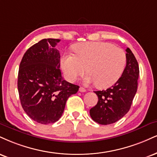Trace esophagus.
<instances>
[{
	"instance_id": "esophagus-1",
	"label": "esophagus",
	"mask_w": 157,
	"mask_h": 157,
	"mask_svg": "<svg viewBox=\"0 0 157 157\" xmlns=\"http://www.w3.org/2000/svg\"><path fill=\"white\" fill-rule=\"evenodd\" d=\"M79 90H80V92H86V89H85V88H82V87H80V88H79Z\"/></svg>"
}]
</instances>
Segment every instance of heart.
<instances>
[{
	"label": "heart",
	"instance_id": "1",
	"mask_svg": "<svg viewBox=\"0 0 157 157\" xmlns=\"http://www.w3.org/2000/svg\"><path fill=\"white\" fill-rule=\"evenodd\" d=\"M75 55L66 54L61 67L66 78L74 82L86 71L87 84L96 83L101 88L112 86L121 78L126 63V52L114 44L104 41L80 43L75 47Z\"/></svg>",
	"mask_w": 157,
	"mask_h": 157
}]
</instances>
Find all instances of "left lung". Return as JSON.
Wrapping results in <instances>:
<instances>
[{
  "mask_svg": "<svg viewBox=\"0 0 157 157\" xmlns=\"http://www.w3.org/2000/svg\"><path fill=\"white\" fill-rule=\"evenodd\" d=\"M126 65L121 78L107 90L94 91L97 105L90 109L94 121L101 125L116 123L129 112L137 90L139 66L129 48H126Z\"/></svg>",
  "mask_w": 157,
  "mask_h": 157,
  "instance_id": "obj_1",
  "label": "left lung"
}]
</instances>
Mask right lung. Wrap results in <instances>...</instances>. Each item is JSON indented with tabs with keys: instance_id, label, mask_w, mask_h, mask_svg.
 Listing matches in <instances>:
<instances>
[{
	"instance_id": "obj_1",
	"label": "right lung",
	"mask_w": 157,
	"mask_h": 157,
	"mask_svg": "<svg viewBox=\"0 0 157 157\" xmlns=\"http://www.w3.org/2000/svg\"><path fill=\"white\" fill-rule=\"evenodd\" d=\"M60 39H44L24 54L18 72L17 88L24 111L41 124L59 120L68 98L79 86L64 80L60 69Z\"/></svg>"
}]
</instances>
